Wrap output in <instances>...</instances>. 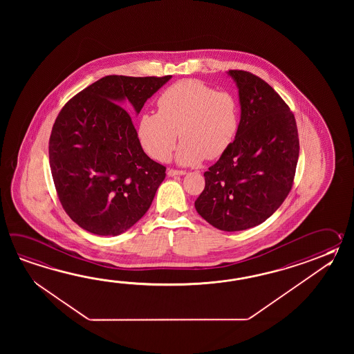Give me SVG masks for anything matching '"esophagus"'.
<instances>
[{"label":"esophagus","mask_w":354,"mask_h":354,"mask_svg":"<svg viewBox=\"0 0 354 354\" xmlns=\"http://www.w3.org/2000/svg\"><path fill=\"white\" fill-rule=\"evenodd\" d=\"M186 174V171H182V169H174V168H169L168 171H167V174L169 176V177H174V176H182V174Z\"/></svg>","instance_id":"34e87169"}]
</instances>
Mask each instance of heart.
<instances>
[{
	"label": "heart",
	"mask_w": 354,
	"mask_h": 354,
	"mask_svg": "<svg viewBox=\"0 0 354 354\" xmlns=\"http://www.w3.org/2000/svg\"><path fill=\"white\" fill-rule=\"evenodd\" d=\"M158 113H145L138 124V136L151 158L171 157L180 131L176 158L180 165L223 156L241 128V106L227 91H216L198 80H182L169 86L157 100Z\"/></svg>",
	"instance_id": "1"
}]
</instances>
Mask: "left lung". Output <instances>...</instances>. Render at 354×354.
Here are the masks:
<instances>
[{
    "mask_svg": "<svg viewBox=\"0 0 354 354\" xmlns=\"http://www.w3.org/2000/svg\"><path fill=\"white\" fill-rule=\"evenodd\" d=\"M239 88L241 128L234 143L206 171L197 212L224 232L259 225L285 201L300 143L294 113L262 78L230 69Z\"/></svg>",
    "mask_w": 354,
    "mask_h": 354,
    "instance_id": "left-lung-1",
    "label": "left lung"
}]
</instances>
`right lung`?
<instances>
[{"label":"right lung","instance_id":"add662e5","mask_svg":"<svg viewBox=\"0 0 354 354\" xmlns=\"http://www.w3.org/2000/svg\"><path fill=\"white\" fill-rule=\"evenodd\" d=\"M171 77L106 75L62 107L49 163L63 209L84 230L119 235L151 207L166 167L144 153L128 112L140 113Z\"/></svg>","mask_w":354,"mask_h":354}]
</instances>
